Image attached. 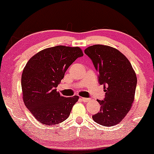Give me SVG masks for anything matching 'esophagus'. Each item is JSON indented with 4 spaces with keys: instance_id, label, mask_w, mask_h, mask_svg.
I'll return each instance as SVG.
<instances>
[{
    "instance_id": "obj_1",
    "label": "esophagus",
    "mask_w": 154,
    "mask_h": 154,
    "mask_svg": "<svg viewBox=\"0 0 154 154\" xmlns=\"http://www.w3.org/2000/svg\"><path fill=\"white\" fill-rule=\"evenodd\" d=\"M80 99H81V100H82L83 102H87L90 100L89 98H81Z\"/></svg>"
}]
</instances>
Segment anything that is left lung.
I'll return each instance as SVG.
<instances>
[{
  "label": "left lung",
  "mask_w": 154,
  "mask_h": 154,
  "mask_svg": "<svg viewBox=\"0 0 154 154\" xmlns=\"http://www.w3.org/2000/svg\"><path fill=\"white\" fill-rule=\"evenodd\" d=\"M98 72L105 98L98 100L100 111L93 115L95 122L105 127L117 125L127 115L133 103L137 77L131 63L117 49L94 45L85 50Z\"/></svg>",
  "instance_id": "left-lung-1"
}]
</instances>
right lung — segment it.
<instances>
[{
	"label": "right lung",
	"instance_id": "right-lung-1",
	"mask_svg": "<svg viewBox=\"0 0 154 154\" xmlns=\"http://www.w3.org/2000/svg\"><path fill=\"white\" fill-rule=\"evenodd\" d=\"M82 56L79 47L58 45L40 51L26 63L22 75L23 100L39 122L57 125L69 117L79 97L61 96L56 88L70 65Z\"/></svg>",
	"mask_w": 154,
	"mask_h": 154
}]
</instances>
